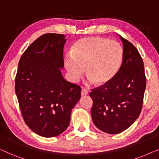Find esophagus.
Wrapping results in <instances>:
<instances>
[{"label":"esophagus","mask_w":159,"mask_h":159,"mask_svg":"<svg viewBox=\"0 0 159 159\" xmlns=\"http://www.w3.org/2000/svg\"><path fill=\"white\" fill-rule=\"evenodd\" d=\"M88 94V91L85 90V89H82V91H81V95H86Z\"/></svg>","instance_id":"1"}]
</instances>
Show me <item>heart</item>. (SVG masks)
I'll list each match as a JSON object with an SVG mask.
<instances>
[{"instance_id": "obj_1", "label": "heart", "mask_w": 159, "mask_h": 159, "mask_svg": "<svg viewBox=\"0 0 159 159\" xmlns=\"http://www.w3.org/2000/svg\"><path fill=\"white\" fill-rule=\"evenodd\" d=\"M124 57L123 48L116 41L101 37H88L75 43L70 54L64 57V66L74 82L83 75L87 83L105 85L114 79L120 69Z\"/></svg>"}]
</instances>
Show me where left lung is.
<instances>
[{"mask_svg":"<svg viewBox=\"0 0 159 159\" xmlns=\"http://www.w3.org/2000/svg\"><path fill=\"white\" fill-rule=\"evenodd\" d=\"M124 57L118 73L110 82L90 93L93 105L91 116L95 127L108 134L129 128L142 109L146 87L144 64L135 47L119 35Z\"/></svg>","mask_w":159,"mask_h":159,"instance_id":"8db88e82","label":"left lung"}]
</instances>
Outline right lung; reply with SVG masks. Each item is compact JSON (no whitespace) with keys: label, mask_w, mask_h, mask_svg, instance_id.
<instances>
[{"label":"right lung","mask_w":159,"mask_h":159,"mask_svg":"<svg viewBox=\"0 0 159 159\" xmlns=\"http://www.w3.org/2000/svg\"><path fill=\"white\" fill-rule=\"evenodd\" d=\"M64 34L48 33L32 43L19 60L15 92L26 125L44 138L59 135L67 129L81 88L66 81L63 50Z\"/></svg>","instance_id":"right-lung-1"}]
</instances>
